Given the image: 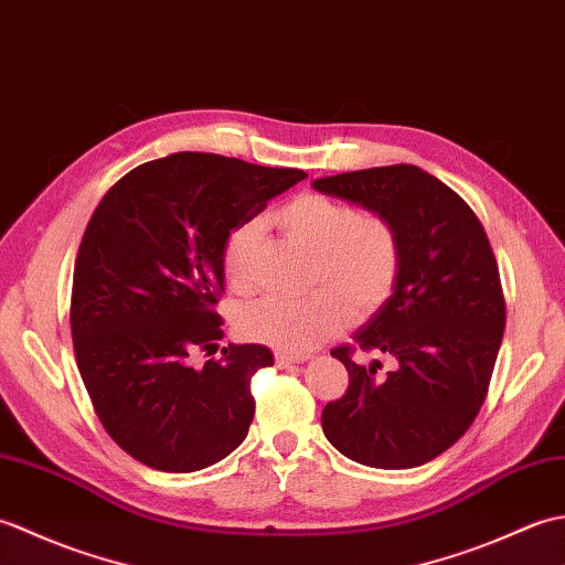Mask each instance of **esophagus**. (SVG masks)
<instances>
[{
	"label": "esophagus",
	"instance_id": "esophagus-1",
	"mask_svg": "<svg viewBox=\"0 0 565 565\" xmlns=\"http://www.w3.org/2000/svg\"><path fill=\"white\" fill-rule=\"evenodd\" d=\"M308 356L303 354H289V352H276V366H291V364H303Z\"/></svg>",
	"mask_w": 565,
	"mask_h": 565
}]
</instances>
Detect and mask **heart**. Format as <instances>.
<instances>
[{
  "label": "heart",
  "instance_id": "heart-1",
  "mask_svg": "<svg viewBox=\"0 0 565 565\" xmlns=\"http://www.w3.org/2000/svg\"><path fill=\"white\" fill-rule=\"evenodd\" d=\"M274 223L313 255L308 281L331 291L262 296L239 306L235 328L243 338L303 352L342 326L344 308L350 318L364 320L388 301L401 271V239L388 221L364 218L352 203L326 194H301L274 213ZM255 239L257 225L252 223L225 239L221 271L227 289H249Z\"/></svg>",
  "mask_w": 565,
  "mask_h": 565
}]
</instances>
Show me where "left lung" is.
Returning a JSON list of instances; mask_svg holds the SVG:
<instances>
[{
	"instance_id": "left-lung-1",
	"label": "left lung",
	"mask_w": 565,
	"mask_h": 565,
	"mask_svg": "<svg viewBox=\"0 0 565 565\" xmlns=\"http://www.w3.org/2000/svg\"><path fill=\"white\" fill-rule=\"evenodd\" d=\"M326 196L388 221L401 239L395 289L352 338L395 359H340L350 388L322 411V431L347 459L371 468H415L447 451L486 401L505 330V301L488 235L468 203L415 164L371 167L316 179Z\"/></svg>"
}]
</instances>
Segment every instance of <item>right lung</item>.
<instances>
[{
	"mask_svg": "<svg viewBox=\"0 0 565 565\" xmlns=\"http://www.w3.org/2000/svg\"><path fill=\"white\" fill-rule=\"evenodd\" d=\"M306 179L301 170L213 152H174L106 191L84 231L72 279L77 369L109 437L167 473L218 463L245 441L249 379L274 364L264 344L215 352L223 320L221 252L237 225Z\"/></svg>",
	"mask_w": 565,
	"mask_h": 565,
	"instance_id": "1",
	"label": "right lung"
}]
</instances>
